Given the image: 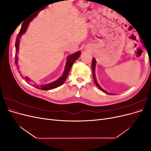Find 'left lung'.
<instances>
[{
  "label": "left lung",
  "instance_id": "obj_1",
  "mask_svg": "<svg viewBox=\"0 0 151 151\" xmlns=\"http://www.w3.org/2000/svg\"><path fill=\"white\" fill-rule=\"evenodd\" d=\"M95 67H96V60H95V59H94V58H93V60H92V69H93V78H94V83H95V84H96V86L98 87V88H99L100 89H101L102 91H103V92L106 93H107V94H110V93H107L106 91L103 90V89L101 88V87H100V86H99V84H98V83H97L96 80V77H95V74H94Z\"/></svg>",
  "mask_w": 151,
  "mask_h": 151
}]
</instances>
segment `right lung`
Here are the masks:
<instances>
[{
    "label": "right lung",
    "mask_w": 151,
    "mask_h": 151,
    "mask_svg": "<svg viewBox=\"0 0 151 151\" xmlns=\"http://www.w3.org/2000/svg\"><path fill=\"white\" fill-rule=\"evenodd\" d=\"M42 7V9L41 8L39 11H38L36 12H35L33 15L31 16L30 17H29L28 19L26 20H25L23 22H22V26H21V28L19 32V33L17 35V38L16 40V55H15V57H16V64H17V55L18 53V51H19V39L21 36L24 34V33L26 32L27 28H28V26L29 25V22L33 20L34 18L36 16V15L38 14V13L40 11L43 10V9ZM81 55V52H77L74 54L68 56L67 58V60L66 62V65H65V71L63 72V74L62 75V76H61L60 78H59L58 80L55 81V82H53L52 83H50L46 85H42V86H40V89H42V90H44V91H47V90H50V89H55L56 88H58L60 86H61L62 84H63V83L65 81L68 75V73H69V71L70 70V68L73 65V63L75 62V61L77 60V58H79V57ZM23 79L27 82V83H29L31 81L28 77H24Z\"/></svg>",
    "instance_id": "obj_1"
}]
</instances>
